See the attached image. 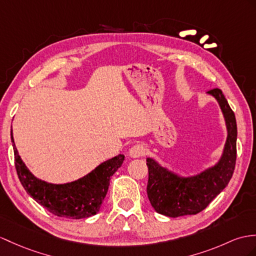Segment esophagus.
<instances>
[{
	"mask_svg": "<svg viewBox=\"0 0 256 256\" xmlns=\"http://www.w3.org/2000/svg\"><path fill=\"white\" fill-rule=\"evenodd\" d=\"M146 146L143 144H134L132 148L129 150V155L132 158H138L143 156L146 154Z\"/></svg>",
	"mask_w": 256,
	"mask_h": 256,
	"instance_id": "1",
	"label": "esophagus"
}]
</instances>
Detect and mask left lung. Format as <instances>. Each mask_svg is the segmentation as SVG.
Here are the masks:
<instances>
[{
	"instance_id": "8db88e82",
	"label": "left lung",
	"mask_w": 256,
	"mask_h": 256,
	"mask_svg": "<svg viewBox=\"0 0 256 256\" xmlns=\"http://www.w3.org/2000/svg\"><path fill=\"white\" fill-rule=\"evenodd\" d=\"M208 94L215 98L225 118L227 139L222 156L214 166L188 177L178 175L148 158V198L158 214L176 218L200 213L226 188L232 177L236 158V116L220 89L210 90Z\"/></svg>"
}]
</instances>
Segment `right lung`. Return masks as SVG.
Returning <instances> with one entry per match:
<instances>
[{
  "instance_id": "1",
  "label": "right lung",
  "mask_w": 256,
  "mask_h": 256,
  "mask_svg": "<svg viewBox=\"0 0 256 256\" xmlns=\"http://www.w3.org/2000/svg\"><path fill=\"white\" fill-rule=\"evenodd\" d=\"M10 139L14 146L17 175L24 189L50 213L72 220H81L98 213L108 193L110 177L124 160V155L118 154L74 182L50 184L36 178L24 163L15 146L13 130H10Z\"/></svg>"
}]
</instances>
